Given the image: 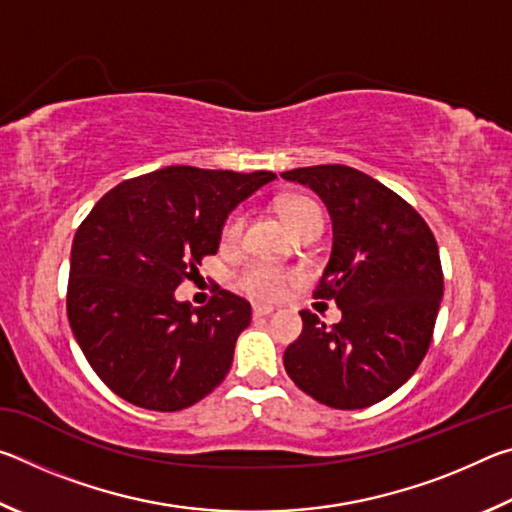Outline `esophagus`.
Segmentation results:
<instances>
[{
  "instance_id": "obj_1",
  "label": "esophagus",
  "mask_w": 512,
  "mask_h": 512,
  "mask_svg": "<svg viewBox=\"0 0 512 512\" xmlns=\"http://www.w3.org/2000/svg\"><path fill=\"white\" fill-rule=\"evenodd\" d=\"M273 307H268V305H253V314L255 316H271L273 314Z\"/></svg>"
}]
</instances>
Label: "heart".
Here are the masks:
<instances>
[{
    "instance_id": "obj_1",
    "label": "heart",
    "mask_w": 512,
    "mask_h": 512,
    "mask_svg": "<svg viewBox=\"0 0 512 512\" xmlns=\"http://www.w3.org/2000/svg\"><path fill=\"white\" fill-rule=\"evenodd\" d=\"M277 210H280L282 219L287 221V225L293 230V235L302 228H307V225H323V210H320V205L309 196L282 198V201L277 203ZM246 223L248 214L244 207H237V210H232L225 216V221L221 225V246L237 248L241 244V239H244ZM293 277L296 275L287 271V268L266 262H250L239 271L237 284L241 291H246L248 296H253L257 300H277L284 296V291H287Z\"/></svg>"
}]
</instances>
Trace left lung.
<instances>
[{"mask_svg":"<svg viewBox=\"0 0 512 512\" xmlns=\"http://www.w3.org/2000/svg\"><path fill=\"white\" fill-rule=\"evenodd\" d=\"M307 185L332 216V257L314 298L343 318L325 325L300 311L302 334L284 368L302 393L352 411L386 400L429 350L443 298V266L427 221L379 180L345 164L284 171Z\"/></svg>","mask_w":512,"mask_h":512,"instance_id":"1","label":"left lung"}]
</instances>
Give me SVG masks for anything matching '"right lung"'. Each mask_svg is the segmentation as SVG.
Listing matches in <instances>:
<instances>
[{"instance_id": "right-lung-1", "label": "right lung", "mask_w": 512, "mask_h": 512, "mask_svg": "<svg viewBox=\"0 0 512 512\" xmlns=\"http://www.w3.org/2000/svg\"><path fill=\"white\" fill-rule=\"evenodd\" d=\"M273 171L167 167L124 180L76 230L67 318L85 359L121 400L180 411L221 384L250 302L216 287L203 309L173 291L219 250L221 225Z\"/></svg>"}]
</instances>
